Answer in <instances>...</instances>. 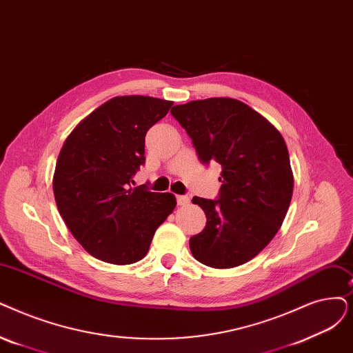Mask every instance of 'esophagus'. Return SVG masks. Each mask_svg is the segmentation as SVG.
<instances>
[{
    "mask_svg": "<svg viewBox=\"0 0 353 353\" xmlns=\"http://www.w3.org/2000/svg\"><path fill=\"white\" fill-rule=\"evenodd\" d=\"M189 202H190V197L189 196H185V194L177 196V205L179 206H186Z\"/></svg>",
    "mask_w": 353,
    "mask_h": 353,
    "instance_id": "1",
    "label": "esophagus"
}]
</instances>
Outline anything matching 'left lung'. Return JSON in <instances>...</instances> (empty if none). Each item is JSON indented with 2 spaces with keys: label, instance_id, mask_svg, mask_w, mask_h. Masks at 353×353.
<instances>
[{
  "label": "left lung",
  "instance_id": "left-lung-1",
  "mask_svg": "<svg viewBox=\"0 0 353 353\" xmlns=\"http://www.w3.org/2000/svg\"><path fill=\"white\" fill-rule=\"evenodd\" d=\"M172 115L189 134L199 160L222 165L219 199H192L206 214L205 229L189 241L193 256L213 268L248 263L279 232L293 196L283 135L232 98L176 105Z\"/></svg>",
  "mask_w": 353,
  "mask_h": 353
}]
</instances>
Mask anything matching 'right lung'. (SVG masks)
I'll return each instance as SVG.
<instances>
[{
	"label": "right lung",
	"instance_id": "add662e5",
	"mask_svg": "<svg viewBox=\"0 0 353 353\" xmlns=\"http://www.w3.org/2000/svg\"><path fill=\"white\" fill-rule=\"evenodd\" d=\"M172 105L143 95L112 98L81 121L60 150L53 176L59 213L76 241L101 261H140L176 208L172 193L131 188L145 161V134Z\"/></svg>",
	"mask_w": 353,
	"mask_h": 353
}]
</instances>
